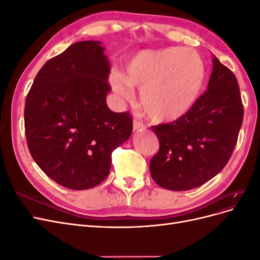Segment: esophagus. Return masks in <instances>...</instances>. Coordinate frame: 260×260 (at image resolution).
<instances>
[{
    "mask_svg": "<svg viewBox=\"0 0 260 260\" xmlns=\"http://www.w3.org/2000/svg\"><path fill=\"white\" fill-rule=\"evenodd\" d=\"M144 128H145V125H144L142 122H140V121L137 120V119L133 120V130L138 131V130H142V129H144Z\"/></svg>",
    "mask_w": 260,
    "mask_h": 260,
    "instance_id": "1",
    "label": "esophagus"
}]
</instances>
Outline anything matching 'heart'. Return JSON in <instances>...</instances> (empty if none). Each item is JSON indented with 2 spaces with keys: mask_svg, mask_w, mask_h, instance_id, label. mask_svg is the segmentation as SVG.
Listing matches in <instances>:
<instances>
[{
  "mask_svg": "<svg viewBox=\"0 0 260 260\" xmlns=\"http://www.w3.org/2000/svg\"><path fill=\"white\" fill-rule=\"evenodd\" d=\"M206 81V66L192 49L168 48L137 53L125 65L123 76L114 73V91L128 98L131 86L141 90L140 102L153 122L182 119L198 103Z\"/></svg>",
  "mask_w": 260,
  "mask_h": 260,
  "instance_id": "obj_1",
  "label": "heart"
}]
</instances>
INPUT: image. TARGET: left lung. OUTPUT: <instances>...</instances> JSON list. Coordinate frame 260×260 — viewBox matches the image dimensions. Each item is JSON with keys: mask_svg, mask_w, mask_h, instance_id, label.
<instances>
[{"mask_svg": "<svg viewBox=\"0 0 260 260\" xmlns=\"http://www.w3.org/2000/svg\"><path fill=\"white\" fill-rule=\"evenodd\" d=\"M237 78L212 56L207 91L176 122L152 127L159 151L149 161L155 182L171 191L192 190L218 175L229 161L243 121Z\"/></svg>", "mask_w": 260, "mask_h": 260, "instance_id": "obj_1", "label": "left lung"}]
</instances>
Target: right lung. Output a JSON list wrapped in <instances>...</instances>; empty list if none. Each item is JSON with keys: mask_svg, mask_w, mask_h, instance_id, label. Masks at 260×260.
Returning <instances> with one entry per match:
<instances>
[{"mask_svg": "<svg viewBox=\"0 0 260 260\" xmlns=\"http://www.w3.org/2000/svg\"><path fill=\"white\" fill-rule=\"evenodd\" d=\"M101 41L74 43L36 76L25 104L31 156L44 174L70 190L106 179L112 153L132 133L129 113L106 104L111 62Z\"/></svg>", "mask_w": 260, "mask_h": 260, "instance_id": "add662e5", "label": "right lung"}]
</instances>
